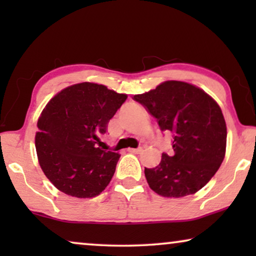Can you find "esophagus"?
<instances>
[{"label":"esophagus","mask_w":256,"mask_h":256,"mask_svg":"<svg viewBox=\"0 0 256 256\" xmlns=\"http://www.w3.org/2000/svg\"><path fill=\"white\" fill-rule=\"evenodd\" d=\"M128 152L132 154H141L143 152V149L141 146H140V148H128Z\"/></svg>","instance_id":"1"}]
</instances>
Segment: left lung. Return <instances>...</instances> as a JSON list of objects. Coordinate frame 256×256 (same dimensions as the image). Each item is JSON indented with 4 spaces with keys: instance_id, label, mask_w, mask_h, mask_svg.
<instances>
[{
    "instance_id": "left-lung-1",
    "label": "left lung",
    "mask_w": 256,
    "mask_h": 256,
    "mask_svg": "<svg viewBox=\"0 0 256 256\" xmlns=\"http://www.w3.org/2000/svg\"><path fill=\"white\" fill-rule=\"evenodd\" d=\"M172 132V152L155 168H144L150 188L168 198L194 194L218 171L226 152L227 129L219 104L191 84L162 82L132 98Z\"/></svg>"
}]
</instances>
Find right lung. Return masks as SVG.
Returning a JSON list of instances; mask_svg holds the SVG:
<instances>
[{"label":"right lung","mask_w":256,"mask_h":256,"mask_svg":"<svg viewBox=\"0 0 256 256\" xmlns=\"http://www.w3.org/2000/svg\"><path fill=\"white\" fill-rule=\"evenodd\" d=\"M126 99L104 85L80 82L48 101L34 142L42 170L59 191L92 198L110 184L120 155L98 144Z\"/></svg>","instance_id":"right-lung-1"}]
</instances>
